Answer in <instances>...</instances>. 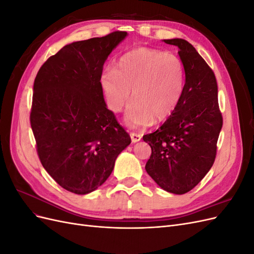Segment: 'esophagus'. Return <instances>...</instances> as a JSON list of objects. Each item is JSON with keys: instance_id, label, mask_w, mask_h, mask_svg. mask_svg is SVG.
<instances>
[{"instance_id": "esophagus-1", "label": "esophagus", "mask_w": 254, "mask_h": 254, "mask_svg": "<svg viewBox=\"0 0 254 254\" xmlns=\"http://www.w3.org/2000/svg\"><path fill=\"white\" fill-rule=\"evenodd\" d=\"M130 137H131L132 143H136V142H139L142 139V135L140 133L131 132V133H130Z\"/></svg>"}]
</instances>
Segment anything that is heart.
<instances>
[{"instance_id":"obj_1","label":"heart","mask_w":254,"mask_h":254,"mask_svg":"<svg viewBox=\"0 0 254 254\" xmlns=\"http://www.w3.org/2000/svg\"><path fill=\"white\" fill-rule=\"evenodd\" d=\"M107 106L120 112L130 99L124 122L130 128L164 121L178 107L186 87V68L173 53L137 48L125 53L101 77Z\"/></svg>"}]
</instances>
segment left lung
Listing matches in <instances>:
<instances>
[{"label": "left lung", "mask_w": 254, "mask_h": 254, "mask_svg": "<svg viewBox=\"0 0 254 254\" xmlns=\"http://www.w3.org/2000/svg\"><path fill=\"white\" fill-rule=\"evenodd\" d=\"M179 49L186 68L181 101L164 124L143 140L151 147L145 170L168 193L186 194L211 170L222 127L212 68L184 39L163 40Z\"/></svg>", "instance_id": "left-lung-1"}]
</instances>
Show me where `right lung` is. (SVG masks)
<instances>
[{
	"label": "right lung",
	"mask_w": 254,
	"mask_h": 254,
	"mask_svg": "<svg viewBox=\"0 0 254 254\" xmlns=\"http://www.w3.org/2000/svg\"><path fill=\"white\" fill-rule=\"evenodd\" d=\"M126 36L113 32L67 44L35 78L30 126L38 156L52 178L74 194L101 187L131 143L107 108L101 83L105 61Z\"/></svg>",
	"instance_id": "1"
}]
</instances>
